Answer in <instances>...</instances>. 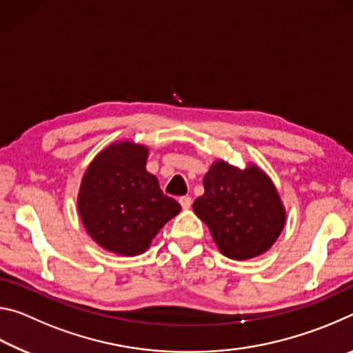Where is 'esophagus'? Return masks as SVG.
I'll use <instances>...</instances> for the list:
<instances>
[{
	"label": "esophagus",
	"mask_w": 353,
	"mask_h": 353,
	"mask_svg": "<svg viewBox=\"0 0 353 353\" xmlns=\"http://www.w3.org/2000/svg\"><path fill=\"white\" fill-rule=\"evenodd\" d=\"M179 202H181V205H182V208H185V210H187V208H190L191 207V198L190 196H182L181 199H179Z\"/></svg>",
	"instance_id": "1"
}]
</instances>
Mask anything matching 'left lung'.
<instances>
[{"label": "left lung", "instance_id": "1", "mask_svg": "<svg viewBox=\"0 0 353 353\" xmlns=\"http://www.w3.org/2000/svg\"><path fill=\"white\" fill-rule=\"evenodd\" d=\"M204 190L193 210L210 229L221 254L248 260L276 243L285 225V208L259 166L240 170L218 160L204 176Z\"/></svg>", "mask_w": 353, "mask_h": 353}]
</instances>
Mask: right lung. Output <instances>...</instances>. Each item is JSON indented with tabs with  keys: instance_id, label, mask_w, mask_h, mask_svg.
Masks as SVG:
<instances>
[{
	"instance_id": "obj_1",
	"label": "right lung",
	"mask_w": 353,
	"mask_h": 353,
	"mask_svg": "<svg viewBox=\"0 0 353 353\" xmlns=\"http://www.w3.org/2000/svg\"><path fill=\"white\" fill-rule=\"evenodd\" d=\"M148 148L119 141L101 151L82 177L77 208L83 227L101 248L139 255L181 212L146 171Z\"/></svg>"
}]
</instances>
